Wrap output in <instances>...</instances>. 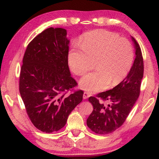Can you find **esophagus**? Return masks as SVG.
I'll list each match as a JSON object with an SVG mask.
<instances>
[{
	"mask_svg": "<svg viewBox=\"0 0 159 159\" xmlns=\"http://www.w3.org/2000/svg\"><path fill=\"white\" fill-rule=\"evenodd\" d=\"M90 97V94L88 93H87V92H84V93H83V99H86L87 98H88Z\"/></svg>",
	"mask_w": 159,
	"mask_h": 159,
	"instance_id": "1",
	"label": "esophagus"
}]
</instances>
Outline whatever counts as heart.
I'll use <instances>...</instances> for the list:
<instances>
[{"mask_svg": "<svg viewBox=\"0 0 159 159\" xmlns=\"http://www.w3.org/2000/svg\"><path fill=\"white\" fill-rule=\"evenodd\" d=\"M82 50L69 51L68 61L74 73L81 76L93 69L97 71L83 76L80 87L89 93L102 91L122 81L130 72L134 60L133 48L127 39L106 30H95L83 35Z\"/></svg>", "mask_w": 159, "mask_h": 159, "instance_id": "obj_1", "label": "heart"}]
</instances>
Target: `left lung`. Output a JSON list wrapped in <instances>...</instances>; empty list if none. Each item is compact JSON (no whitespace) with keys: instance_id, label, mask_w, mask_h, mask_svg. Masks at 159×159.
Listing matches in <instances>:
<instances>
[{"instance_id":"left-lung-1","label":"left lung","mask_w":159,"mask_h":159,"mask_svg":"<svg viewBox=\"0 0 159 159\" xmlns=\"http://www.w3.org/2000/svg\"><path fill=\"white\" fill-rule=\"evenodd\" d=\"M135 49V59L128 74L119 84L97 97L107 104L100 102L95 97L88 100L93 106V111L87 119V125L97 134L111 133L125 122L140 92L144 74V63L140 47L133 36Z\"/></svg>"}]
</instances>
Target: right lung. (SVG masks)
Segmentation results:
<instances>
[{
  "instance_id": "obj_1",
  "label": "right lung",
  "mask_w": 159,
  "mask_h": 159,
  "mask_svg": "<svg viewBox=\"0 0 159 159\" xmlns=\"http://www.w3.org/2000/svg\"><path fill=\"white\" fill-rule=\"evenodd\" d=\"M66 30L48 28L29 43L23 57L20 93L34 125L47 133L65 125L71 112L83 100V92L67 95L77 85L68 65Z\"/></svg>"
}]
</instances>
